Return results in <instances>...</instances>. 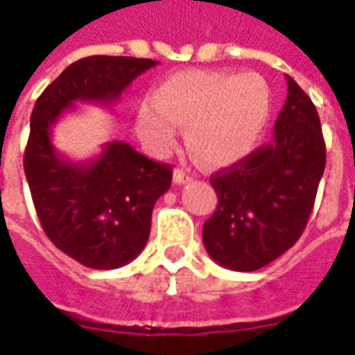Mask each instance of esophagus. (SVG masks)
Instances as JSON below:
<instances>
[{"label":"esophagus","instance_id":"1","mask_svg":"<svg viewBox=\"0 0 355 355\" xmlns=\"http://www.w3.org/2000/svg\"><path fill=\"white\" fill-rule=\"evenodd\" d=\"M173 180H175L177 184H184V182L191 180V177L184 169H175V173H173Z\"/></svg>","mask_w":355,"mask_h":355}]
</instances>
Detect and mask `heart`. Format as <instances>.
<instances>
[{
	"mask_svg": "<svg viewBox=\"0 0 355 355\" xmlns=\"http://www.w3.org/2000/svg\"><path fill=\"white\" fill-rule=\"evenodd\" d=\"M271 88L258 73L182 71L154 92V107L139 111L144 144L165 154L186 125V143L207 165L224 167L250 154L271 118Z\"/></svg>",
	"mask_w": 355,
	"mask_h": 355,
	"instance_id": "1",
	"label": "heart"
}]
</instances>
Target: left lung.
Listing matches in <instances>:
<instances>
[{
	"instance_id": "8db88e82",
	"label": "left lung",
	"mask_w": 355,
	"mask_h": 355,
	"mask_svg": "<svg viewBox=\"0 0 355 355\" xmlns=\"http://www.w3.org/2000/svg\"><path fill=\"white\" fill-rule=\"evenodd\" d=\"M269 144L211 177L218 207L203 243L231 271H258L290 250L309 222L325 169V143L311 97L291 77Z\"/></svg>"
}]
</instances>
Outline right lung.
I'll use <instances>...</instances> for the list:
<instances>
[{"mask_svg": "<svg viewBox=\"0 0 355 355\" xmlns=\"http://www.w3.org/2000/svg\"><path fill=\"white\" fill-rule=\"evenodd\" d=\"M148 58L88 56L71 64L39 96L30 122L24 171L46 237L90 269H118L143 252L152 209L169 190L171 165L112 141L84 164L60 156L52 125L77 101L116 103L133 78L154 67Z\"/></svg>", "mask_w": 355, "mask_h": 355, "instance_id": "1", "label": "right lung"}]
</instances>
